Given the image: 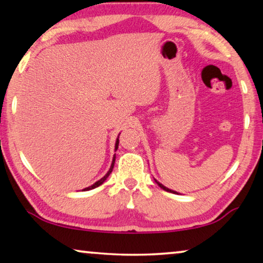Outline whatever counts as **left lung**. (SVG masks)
<instances>
[{
	"instance_id": "left-lung-1",
	"label": "left lung",
	"mask_w": 263,
	"mask_h": 263,
	"mask_svg": "<svg viewBox=\"0 0 263 263\" xmlns=\"http://www.w3.org/2000/svg\"><path fill=\"white\" fill-rule=\"evenodd\" d=\"M155 182H157V183L159 184V186H160V188H162L163 190H166V191H171V193H174V194H177V193H176V191H173V190H171V189H168V188H166V186H164V185H162L161 183H159V182H158L157 180H155Z\"/></svg>"
}]
</instances>
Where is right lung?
<instances>
[{
    "instance_id": "add662e5",
    "label": "right lung",
    "mask_w": 263,
    "mask_h": 263,
    "mask_svg": "<svg viewBox=\"0 0 263 263\" xmlns=\"http://www.w3.org/2000/svg\"><path fill=\"white\" fill-rule=\"evenodd\" d=\"M118 144H119V139H117V141H116V146H115V149L116 151H117V148H118ZM115 157H114V160H112V163H111V167H110V169H109V172L108 173H106V174L103 176V177H102V179L100 180V181H97V182H95V183L94 184H92V185H90V186H88V188H84L83 190H90V189H94V188H96V186H99V185H101L102 183H103V182L106 180V179H108V176L110 175V173L111 172H112V169H114V164H115Z\"/></svg>"
}]
</instances>
